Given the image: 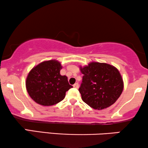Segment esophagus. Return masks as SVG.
Masks as SVG:
<instances>
[{"label": "esophagus", "instance_id": "obj_1", "mask_svg": "<svg viewBox=\"0 0 148 148\" xmlns=\"http://www.w3.org/2000/svg\"><path fill=\"white\" fill-rule=\"evenodd\" d=\"M73 87L74 88H79V84H78V83H75L73 85Z\"/></svg>", "mask_w": 148, "mask_h": 148}]
</instances>
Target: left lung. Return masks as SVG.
Returning <instances> with one entry per match:
<instances>
[{"instance_id": "obj_1", "label": "left lung", "mask_w": 148, "mask_h": 148, "mask_svg": "<svg viewBox=\"0 0 148 148\" xmlns=\"http://www.w3.org/2000/svg\"><path fill=\"white\" fill-rule=\"evenodd\" d=\"M84 75L79 88L84 103L101 110L114 104L123 91L122 76L116 67L107 63L92 62L80 66Z\"/></svg>"}]
</instances>
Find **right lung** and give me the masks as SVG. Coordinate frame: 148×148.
Returning <instances> with one entry per match:
<instances>
[{"mask_svg":"<svg viewBox=\"0 0 148 148\" xmlns=\"http://www.w3.org/2000/svg\"><path fill=\"white\" fill-rule=\"evenodd\" d=\"M62 66L56 60L44 61L28 73L26 87L33 101L43 106H51L64 99L66 92L73 88L67 77L60 73Z\"/></svg>","mask_w":148,"mask_h":148,"instance_id":"obj_1","label":"right lung"}]
</instances>
